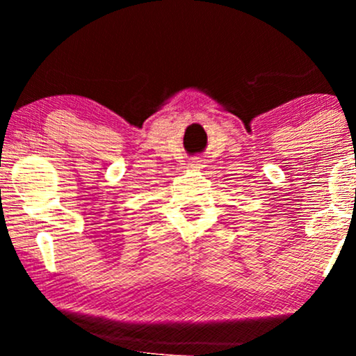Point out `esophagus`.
Masks as SVG:
<instances>
[{
    "instance_id": "34e87169",
    "label": "esophagus",
    "mask_w": 356,
    "mask_h": 356,
    "mask_svg": "<svg viewBox=\"0 0 356 356\" xmlns=\"http://www.w3.org/2000/svg\"><path fill=\"white\" fill-rule=\"evenodd\" d=\"M191 167H201V159H192Z\"/></svg>"
}]
</instances>
